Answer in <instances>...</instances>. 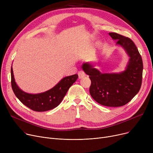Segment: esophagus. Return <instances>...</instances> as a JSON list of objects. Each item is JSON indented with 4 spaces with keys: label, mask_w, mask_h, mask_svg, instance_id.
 <instances>
[{
    "label": "esophagus",
    "mask_w": 153,
    "mask_h": 153,
    "mask_svg": "<svg viewBox=\"0 0 153 153\" xmlns=\"http://www.w3.org/2000/svg\"><path fill=\"white\" fill-rule=\"evenodd\" d=\"M77 74H78V76H79V79H82V78H83L84 77H85V74L84 73V72L82 71H78Z\"/></svg>",
    "instance_id": "obj_1"
}]
</instances>
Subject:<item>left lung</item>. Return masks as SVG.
<instances>
[{"label":"left lung","instance_id":"left-lung-1","mask_svg":"<svg viewBox=\"0 0 153 153\" xmlns=\"http://www.w3.org/2000/svg\"><path fill=\"white\" fill-rule=\"evenodd\" d=\"M108 34L130 56L126 69L120 74H102L89 63H84L82 68L90 76L89 91L96 102L107 107H121L131 101L140 90L143 61L137 47L130 38L117 33Z\"/></svg>","mask_w":153,"mask_h":153}]
</instances>
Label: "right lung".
Instances as JSON below:
<instances>
[{
    "label": "right lung",
    "instance_id": "right-lung-1",
    "mask_svg": "<svg viewBox=\"0 0 153 153\" xmlns=\"http://www.w3.org/2000/svg\"><path fill=\"white\" fill-rule=\"evenodd\" d=\"M77 78V74L66 77L49 91L38 94H30L22 91L17 86L11 68V85L15 95L23 104L36 111H45L58 106Z\"/></svg>",
    "mask_w": 153,
    "mask_h": 153
}]
</instances>
